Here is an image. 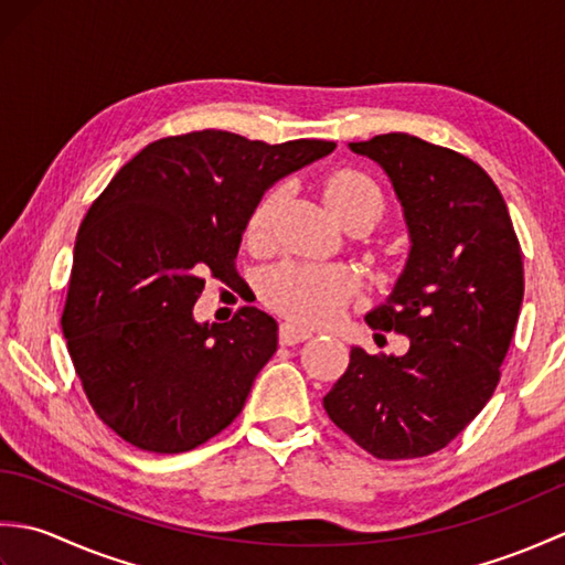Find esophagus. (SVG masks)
<instances>
[{"label":"esophagus","instance_id":"esophagus-1","mask_svg":"<svg viewBox=\"0 0 565 565\" xmlns=\"http://www.w3.org/2000/svg\"><path fill=\"white\" fill-rule=\"evenodd\" d=\"M308 338H313V330L310 328L298 326V322H294V320L281 322V328H279L281 344H298V342H306Z\"/></svg>","mask_w":565,"mask_h":565}]
</instances>
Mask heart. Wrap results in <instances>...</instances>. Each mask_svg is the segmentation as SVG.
<instances>
[{"instance_id": "1", "label": "heart", "mask_w": 565, "mask_h": 565, "mask_svg": "<svg viewBox=\"0 0 565 565\" xmlns=\"http://www.w3.org/2000/svg\"><path fill=\"white\" fill-rule=\"evenodd\" d=\"M279 189L264 194L252 209L245 235L249 243H264L269 237L276 209H279ZM326 201L332 213L347 227H371L386 213V194L374 177L354 167L332 172L326 179ZM359 289V271L350 264L332 262H298L286 259L276 264L259 281L264 303L279 313L303 322H322L340 313Z\"/></svg>"}]
</instances>
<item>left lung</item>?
<instances>
[{
    "label": "left lung",
    "mask_w": 565,
    "mask_h": 565,
    "mask_svg": "<svg viewBox=\"0 0 565 565\" xmlns=\"http://www.w3.org/2000/svg\"><path fill=\"white\" fill-rule=\"evenodd\" d=\"M350 150L383 167L403 206L411 255L366 322L411 338V350L352 347L322 405L376 459H417L447 447L493 395L524 296L522 249L505 199L473 160L407 134Z\"/></svg>",
    "instance_id": "obj_1"
}]
</instances>
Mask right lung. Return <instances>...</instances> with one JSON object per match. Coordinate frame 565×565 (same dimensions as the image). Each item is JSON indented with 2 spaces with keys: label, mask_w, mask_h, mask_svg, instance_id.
Masks as SVG:
<instances>
[{
  "label": "right lung",
  "mask_w": 565,
  "mask_h": 565,
  "mask_svg": "<svg viewBox=\"0 0 565 565\" xmlns=\"http://www.w3.org/2000/svg\"><path fill=\"white\" fill-rule=\"evenodd\" d=\"M332 150L194 130L150 142L92 203L60 322L94 413L118 437L182 454L243 413L276 352V320L245 306L231 322H196L191 308L206 276L239 279V239L264 191Z\"/></svg>",
  "instance_id": "right-lung-1"
}]
</instances>
